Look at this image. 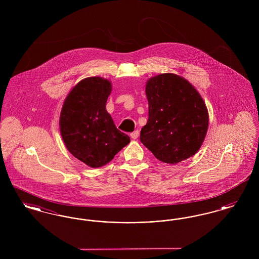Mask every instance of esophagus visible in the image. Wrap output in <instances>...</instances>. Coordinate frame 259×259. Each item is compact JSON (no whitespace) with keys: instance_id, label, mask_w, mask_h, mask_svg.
I'll use <instances>...</instances> for the list:
<instances>
[{"instance_id":"esophagus-1","label":"esophagus","mask_w":259,"mask_h":259,"mask_svg":"<svg viewBox=\"0 0 259 259\" xmlns=\"http://www.w3.org/2000/svg\"><path fill=\"white\" fill-rule=\"evenodd\" d=\"M130 137L133 139V140H137V138L139 137V131L137 130V131H134L133 133H131L130 134Z\"/></svg>"}]
</instances>
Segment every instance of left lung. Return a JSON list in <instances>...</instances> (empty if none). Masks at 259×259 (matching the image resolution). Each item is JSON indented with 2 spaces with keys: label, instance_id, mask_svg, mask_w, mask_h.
<instances>
[{
  "label": "left lung",
  "instance_id": "obj_1",
  "mask_svg": "<svg viewBox=\"0 0 259 259\" xmlns=\"http://www.w3.org/2000/svg\"><path fill=\"white\" fill-rule=\"evenodd\" d=\"M148 119L140 140L164 163L177 164L201 148L209 126V112L201 95L185 77L157 74L146 84Z\"/></svg>",
  "mask_w": 259,
  "mask_h": 259
}]
</instances>
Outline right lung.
<instances>
[{
  "label": "right lung",
  "mask_w": 259,
  "mask_h": 259,
  "mask_svg": "<svg viewBox=\"0 0 259 259\" xmlns=\"http://www.w3.org/2000/svg\"><path fill=\"white\" fill-rule=\"evenodd\" d=\"M109 79L90 76L76 83L62 107L59 127L63 142L75 158L99 168L130 143L106 110L111 92Z\"/></svg>",
  "instance_id": "add662e5"
}]
</instances>
